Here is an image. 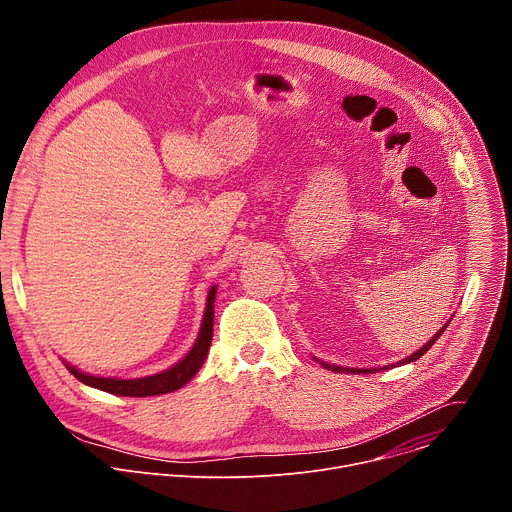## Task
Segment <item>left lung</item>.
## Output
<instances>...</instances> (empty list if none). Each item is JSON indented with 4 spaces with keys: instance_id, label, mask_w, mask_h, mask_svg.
<instances>
[{
    "instance_id": "1",
    "label": "left lung",
    "mask_w": 512,
    "mask_h": 512,
    "mask_svg": "<svg viewBox=\"0 0 512 512\" xmlns=\"http://www.w3.org/2000/svg\"><path fill=\"white\" fill-rule=\"evenodd\" d=\"M448 324H450V322H448ZM448 324H444V326L440 328V332H437V334H435V336H433V338H431V340H429L427 344H423V346H421V348H419L417 352H413L411 356H407V358H403V360L395 362V367H397V364L413 362V360H417L419 356H423V354H425V352H427V350H429V348L433 346V342H435L437 338H440V336L444 334V330L448 328ZM316 360H318V362L322 364V367H324V369H328V371H334V373H364V375H367V373H369V375H373V373H377V371H379V369H344V367H336V364H328V362H324V360H320V358H316ZM391 367H393V364H391ZM391 367H389V364H387V367H381V371H387V369H391Z\"/></svg>"
}]
</instances>
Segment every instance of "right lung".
<instances>
[{
    "label": "right lung",
    "instance_id": "right-lung-1",
    "mask_svg": "<svg viewBox=\"0 0 512 512\" xmlns=\"http://www.w3.org/2000/svg\"><path fill=\"white\" fill-rule=\"evenodd\" d=\"M214 296H216V285H212L208 291L202 326H200V332H198V338H196L192 350L180 362H176L172 369H168L164 373L150 375L143 379H111V377L87 375L75 367H70V364H66V369L75 375L81 383L101 389L111 395H119V397H154V395H166V393L178 391L198 373V369L202 367L204 358L208 354L210 340H212V324H214Z\"/></svg>",
    "mask_w": 512,
    "mask_h": 512
}]
</instances>
